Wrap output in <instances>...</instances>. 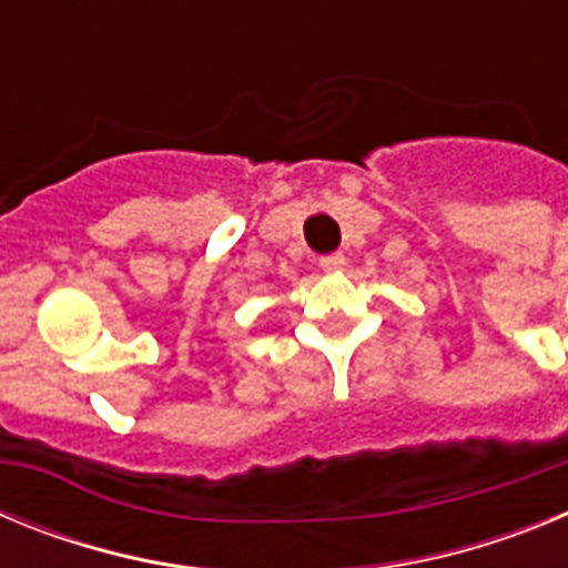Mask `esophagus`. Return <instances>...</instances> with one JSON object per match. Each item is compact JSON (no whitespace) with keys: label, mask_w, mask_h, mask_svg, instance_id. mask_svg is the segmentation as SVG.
Instances as JSON below:
<instances>
[{"label":"esophagus","mask_w":568,"mask_h":568,"mask_svg":"<svg viewBox=\"0 0 568 568\" xmlns=\"http://www.w3.org/2000/svg\"><path fill=\"white\" fill-rule=\"evenodd\" d=\"M346 264V258L341 253H333V255H324V258H318V267L324 270V273H341Z\"/></svg>","instance_id":"obj_1"}]
</instances>
